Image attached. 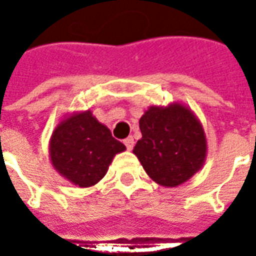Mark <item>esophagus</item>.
<instances>
[{"label": "esophagus", "instance_id": "34e87169", "mask_svg": "<svg viewBox=\"0 0 256 256\" xmlns=\"http://www.w3.org/2000/svg\"><path fill=\"white\" fill-rule=\"evenodd\" d=\"M124 146L128 148V150H132V148H134V138L132 136H128L126 140H124Z\"/></svg>", "mask_w": 256, "mask_h": 256}]
</instances>
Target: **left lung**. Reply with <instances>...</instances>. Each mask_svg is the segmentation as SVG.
<instances>
[{"instance_id": "8db88e82", "label": "left lung", "mask_w": 256, "mask_h": 256, "mask_svg": "<svg viewBox=\"0 0 256 256\" xmlns=\"http://www.w3.org/2000/svg\"><path fill=\"white\" fill-rule=\"evenodd\" d=\"M142 138L132 152L144 171L162 186L186 182L202 168L206 158V136L192 112L179 104L152 106L140 120Z\"/></svg>"}]
</instances>
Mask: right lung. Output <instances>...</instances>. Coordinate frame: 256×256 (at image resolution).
Returning <instances> with one entry per match:
<instances>
[{"instance_id":"right-lung-1","label":"right lung","mask_w":256,"mask_h":256,"mask_svg":"<svg viewBox=\"0 0 256 256\" xmlns=\"http://www.w3.org/2000/svg\"><path fill=\"white\" fill-rule=\"evenodd\" d=\"M126 150L90 112L62 120L50 140V158L56 170L80 187H90L104 178L118 152Z\"/></svg>"}]
</instances>
